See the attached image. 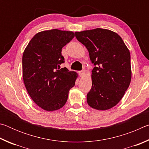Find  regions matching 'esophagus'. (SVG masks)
<instances>
[{"mask_svg": "<svg viewBox=\"0 0 149 149\" xmlns=\"http://www.w3.org/2000/svg\"><path fill=\"white\" fill-rule=\"evenodd\" d=\"M85 72L84 71V70H82V71L79 72V76L81 77H84L85 76Z\"/></svg>", "mask_w": 149, "mask_h": 149, "instance_id": "obj_1", "label": "esophagus"}]
</instances>
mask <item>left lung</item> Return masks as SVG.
<instances>
[{"label": "left lung", "instance_id": "obj_1", "mask_svg": "<svg viewBox=\"0 0 149 149\" xmlns=\"http://www.w3.org/2000/svg\"><path fill=\"white\" fill-rule=\"evenodd\" d=\"M85 45L92 64V87L87 95L91 107L107 110L122 99L132 79L131 56L121 37L109 29L97 28L75 32Z\"/></svg>", "mask_w": 149, "mask_h": 149}]
</instances>
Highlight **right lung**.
Here are the masks:
<instances>
[{
	"mask_svg": "<svg viewBox=\"0 0 149 149\" xmlns=\"http://www.w3.org/2000/svg\"><path fill=\"white\" fill-rule=\"evenodd\" d=\"M74 33L57 29L35 34L24 50L22 74L27 91L34 102L46 111L64 106L77 74L66 68L62 49L74 37Z\"/></svg>",
	"mask_w": 149,
	"mask_h": 149,
	"instance_id": "obj_1",
	"label": "right lung"
}]
</instances>
